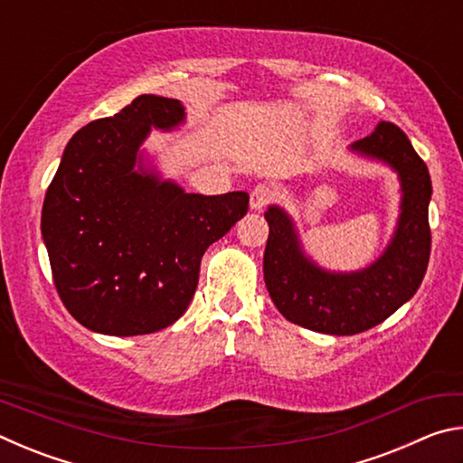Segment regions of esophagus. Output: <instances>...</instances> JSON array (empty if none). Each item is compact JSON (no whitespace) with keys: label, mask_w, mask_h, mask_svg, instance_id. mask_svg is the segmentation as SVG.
<instances>
[{"label":"esophagus","mask_w":463,"mask_h":463,"mask_svg":"<svg viewBox=\"0 0 463 463\" xmlns=\"http://www.w3.org/2000/svg\"><path fill=\"white\" fill-rule=\"evenodd\" d=\"M273 200V190L269 185L260 184L255 185L253 190L249 194V206L250 210H263L268 203Z\"/></svg>","instance_id":"obj_1"}]
</instances>
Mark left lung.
Wrapping results in <instances>:
<instances>
[{
    "label": "left lung",
    "mask_w": 463,
    "mask_h": 463,
    "mask_svg": "<svg viewBox=\"0 0 463 463\" xmlns=\"http://www.w3.org/2000/svg\"><path fill=\"white\" fill-rule=\"evenodd\" d=\"M347 151L380 163L398 177V218L382 253L362 269H326L304 249L292 214L271 203L265 210L269 237L263 255L265 286L281 317L310 331L341 336L383 323L417 294L429 265L433 194L427 165L394 124L380 122Z\"/></svg>",
    "instance_id": "obj_1"
}]
</instances>
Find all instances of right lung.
<instances>
[{"mask_svg": "<svg viewBox=\"0 0 463 463\" xmlns=\"http://www.w3.org/2000/svg\"><path fill=\"white\" fill-rule=\"evenodd\" d=\"M185 106L138 96L77 130L46 190L41 231L65 308L93 333L161 331L195 294L200 261L247 214L249 194H190L143 146L185 127Z\"/></svg>", "mask_w": 463, "mask_h": 463, "instance_id": "obj_1", "label": "right lung"}]
</instances>
